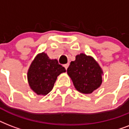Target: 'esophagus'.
Wrapping results in <instances>:
<instances>
[{
    "mask_svg": "<svg viewBox=\"0 0 129 129\" xmlns=\"http://www.w3.org/2000/svg\"><path fill=\"white\" fill-rule=\"evenodd\" d=\"M69 65H70V64H69L68 63H66V64H65L64 66H63L65 68H66V70H67V69H68V68L69 67Z\"/></svg>",
    "mask_w": 129,
    "mask_h": 129,
    "instance_id": "1",
    "label": "esophagus"
}]
</instances>
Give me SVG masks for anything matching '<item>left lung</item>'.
Masks as SVG:
<instances>
[{"instance_id": "8db88e82", "label": "left lung", "mask_w": 129, "mask_h": 129, "mask_svg": "<svg viewBox=\"0 0 129 129\" xmlns=\"http://www.w3.org/2000/svg\"><path fill=\"white\" fill-rule=\"evenodd\" d=\"M67 73L75 88L84 94H91L100 88L102 82L103 71L93 57L80 53L71 61Z\"/></svg>"}]
</instances>
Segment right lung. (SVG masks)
Segmentation results:
<instances>
[{
    "label": "right lung",
    "mask_w": 129,
    "mask_h": 129,
    "mask_svg": "<svg viewBox=\"0 0 129 129\" xmlns=\"http://www.w3.org/2000/svg\"><path fill=\"white\" fill-rule=\"evenodd\" d=\"M66 70L56 59H51L45 52L36 55L27 72L30 88L37 95L45 96L53 88L57 78Z\"/></svg>",
    "instance_id": "add662e5"
}]
</instances>
